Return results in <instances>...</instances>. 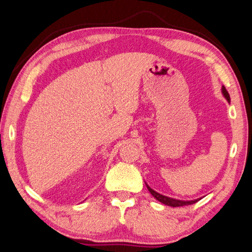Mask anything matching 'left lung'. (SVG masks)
Returning <instances> with one entry per match:
<instances>
[{
	"label": "left lung",
	"mask_w": 252,
	"mask_h": 252,
	"mask_svg": "<svg viewBox=\"0 0 252 252\" xmlns=\"http://www.w3.org/2000/svg\"><path fill=\"white\" fill-rule=\"evenodd\" d=\"M221 92H222V94H223L224 98L226 99L230 102V96L228 92H226V89L224 86H222L221 88ZM146 184V183H145ZM146 187L148 189V191L151 192V194L153 195L156 200L159 201L160 203H163L165 205H168V207H173V208H176V207H184V205H189V204H194L196 203L197 201H199L200 199H196V200H192V201H183V200H176V199H173V197H168V196H165L163 194H159V193H158L156 191H154L153 189H151L148 185L146 184Z\"/></svg>",
	"instance_id": "obj_1"
}]
</instances>
